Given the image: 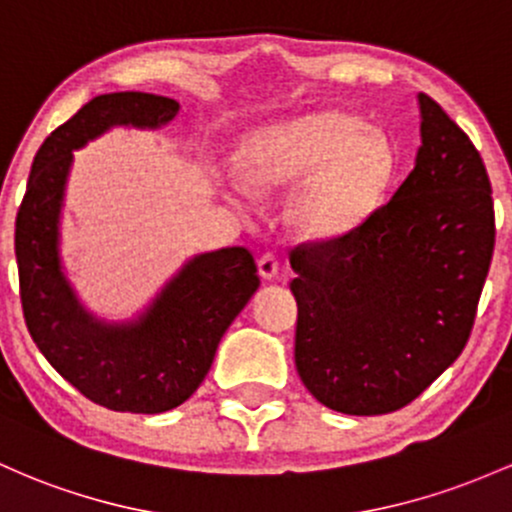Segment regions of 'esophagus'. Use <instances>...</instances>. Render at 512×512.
Returning <instances> with one entry per match:
<instances>
[{
	"mask_svg": "<svg viewBox=\"0 0 512 512\" xmlns=\"http://www.w3.org/2000/svg\"><path fill=\"white\" fill-rule=\"evenodd\" d=\"M257 269H260V277L262 279H274L279 272V260L274 252H265V255H260V260H257Z\"/></svg>",
	"mask_w": 512,
	"mask_h": 512,
	"instance_id": "34e87169",
	"label": "esophagus"
}]
</instances>
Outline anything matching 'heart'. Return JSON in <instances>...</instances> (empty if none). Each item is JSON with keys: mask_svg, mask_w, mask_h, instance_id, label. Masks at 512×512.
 Segmentation results:
<instances>
[{"mask_svg": "<svg viewBox=\"0 0 512 512\" xmlns=\"http://www.w3.org/2000/svg\"><path fill=\"white\" fill-rule=\"evenodd\" d=\"M243 172L230 184L235 199L255 189L304 182L291 201V218L308 238H338L379 209L391 179V150L364 123L340 111L296 116L257 128L245 140Z\"/></svg>", "mask_w": 512, "mask_h": 512, "instance_id": "obj_1", "label": "heart"}]
</instances>
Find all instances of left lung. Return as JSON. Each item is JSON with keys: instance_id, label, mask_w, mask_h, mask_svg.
<instances>
[{"instance_id": "8db88e82", "label": "left lung", "mask_w": 512, "mask_h": 512, "mask_svg": "<svg viewBox=\"0 0 512 512\" xmlns=\"http://www.w3.org/2000/svg\"><path fill=\"white\" fill-rule=\"evenodd\" d=\"M413 172L338 238L291 250L303 386L347 415L398 411L462 355L496 245L491 182L428 94Z\"/></svg>"}]
</instances>
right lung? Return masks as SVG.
I'll list each match as a JSON object with an SVG mask.
<instances>
[{
  "label": "right lung",
  "instance_id": "right-lung-1",
  "mask_svg": "<svg viewBox=\"0 0 512 512\" xmlns=\"http://www.w3.org/2000/svg\"><path fill=\"white\" fill-rule=\"evenodd\" d=\"M177 114V101L157 94L94 97L43 140L16 213L14 250L28 333L55 372L109 411L153 415L182 406L260 286L252 252L223 247L189 260L143 316L104 323L84 311L65 279L58 226L72 150L111 126L160 128Z\"/></svg>",
  "mask_w": 512,
  "mask_h": 512
}]
</instances>
